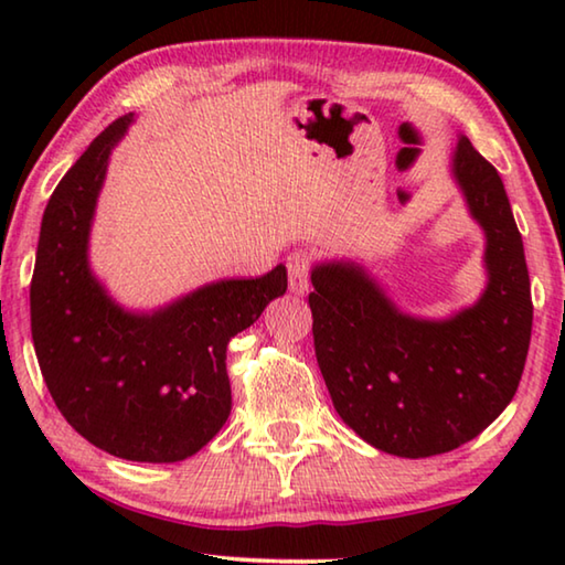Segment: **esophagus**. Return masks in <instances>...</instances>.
<instances>
[{"instance_id":"obj_1","label":"esophagus","mask_w":565,"mask_h":565,"mask_svg":"<svg viewBox=\"0 0 565 565\" xmlns=\"http://www.w3.org/2000/svg\"><path fill=\"white\" fill-rule=\"evenodd\" d=\"M286 269H289V289L294 294L309 291V279L313 269V256L309 252H294L286 259Z\"/></svg>"}]
</instances>
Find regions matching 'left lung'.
I'll list each match as a JSON object with an SVG mask.
<instances>
[{"mask_svg": "<svg viewBox=\"0 0 565 565\" xmlns=\"http://www.w3.org/2000/svg\"><path fill=\"white\" fill-rule=\"evenodd\" d=\"M454 177L486 232L489 286L446 321L401 313L361 266L311 271L313 349L333 408L363 441L401 458L448 454L511 404L529 356L533 301L503 181L461 137Z\"/></svg>", "mask_w": 565, "mask_h": 565, "instance_id": "left-lung-1", "label": "left lung"}]
</instances>
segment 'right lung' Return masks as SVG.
I'll return each mask as SVG.
<instances>
[{
	"label": "right lung",
	"mask_w": 565,
	"mask_h": 565,
	"mask_svg": "<svg viewBox=\"0 0 565 565\" xmlns=\"http://www.w3.org/2000/svg\"><path fill=\"white\" fill-rule=\"evenodd\" d=\"M129 121L124 114L92 141L44 209L32 339L44 384L76 434L127 461L177 463L226 424V347L286 294V269L209 284L157 313L119 309L89 271L87 242L109 151Z\"/></svg>",
	"instance_id": "obj_1"
}]
</instances>
